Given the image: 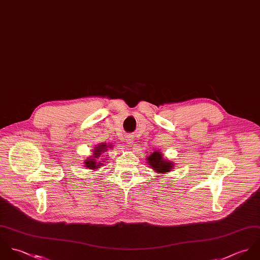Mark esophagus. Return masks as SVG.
Here are the masks:
<instances>
[{
	"label": "esophagus",
	"mask_w": 260,
	"mask_h": 260,
	"mask_svg": "<svg viewBox=\"0 0 260 260\" xmlns=\"http://www.w3.org/2000/svg\"><path fill=\"white\" fill-rule=\"evenodd\" d=\"M125 140H126V144H127V145H133V143H134V137H133L132 135H128Z\"/></svg>",
	"instance_id": "obj_1"
}]
</instances>
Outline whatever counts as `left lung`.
<instances>
[{
  "label": "left lung",
  "mask_w": 260,
  "mask_h": 260,
  "mask_svg": "<svg viewBox=\"0 0 260 260\" xmlns=\"http://www.w3.org/2000/svg\"><path fill=\"white\" fill-rule=\"evenodd\" d=\"M149 164L152 166V169H154L157 173H167L172 170L174 162H171L169 160H164L161 157V153L155 152L151 154V156L148 157Z\"/></svg>",
  "instance_id": "8db88e82"
}]
</instances>
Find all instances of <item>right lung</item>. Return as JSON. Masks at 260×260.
Segmentation results:
<instances>
[{
    "label": "right lung",
    "mask_w": 260,
    "mask_h": 260,
    "mask_svg": "<svg viewBox=\"0 0 260 260\" xmlns=\"http://www.w3.org/2000/svg\"><path fill=\"white\" fill-rule=\"evenodd\" d=\"M106 148H111V147H107L106 144H102L100 145L96 149L93 150V158L92 157H89L88 159L85 160V167L90 169V170H95V169H99V167L101 166L100 161H96L98 158L100 156H102V154L105 152L107 149Z\"/></svg>",
    "instance_id": "right-lung-1"
}]
</instances>
